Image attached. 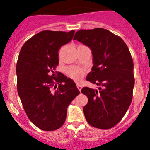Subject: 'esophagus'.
I'll use <instances>...</instances> for the list:
<instances>
[{
	"mask_svg": "<svg viewBox=\"0 0 150 150\" xmlns=\"http://www.w3.org/2000/svg\"><path fill=\"white\" fill-rule=\"evenodd\" d=\"M77 87H78V90H79L80 91H81V89H82V86H81V85L79 84V83H77Z\"/></svg>",
	"mask_w": 150,
	"mask_h": 150,
	"instance_id": "1",
	"label": "esophagus"
}]
</instances>
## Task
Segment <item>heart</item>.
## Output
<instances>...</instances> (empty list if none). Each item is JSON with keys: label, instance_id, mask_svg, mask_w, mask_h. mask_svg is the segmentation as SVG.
Listing matches in <instances>:
<instances>
[{"label": "heart", "instance_id": "1", "mask_svg": "<svg viewBox=\"0 0 150 150\" xmlns=\"http://www.w3.org/2000/svg\"><path fill=\"white\" fill-rule=\"evenodd\" d=\"M68 74L75 81H80L84 75V71L81 68L72 67L68 69Z\"/></svg>", "mask_w": 150, "mask_h": 150}]
</instances>
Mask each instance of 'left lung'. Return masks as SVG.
<instances>
[{"mask_svg": "<svg viewBox=\"0 0 150 150\" xmlns=\"http://www.w3.org/2000/svg\"><path fill=\"white\" fill-rule=\"evenodd\" d=\"M90 48L91 72L86 81L100 86L85 87L88 97L85 117L91 126L109 129L118 123L131 103L134 86V62L128 46L119 36L103 28L81 30L73 38Z\"/></svg>", "mask_w": 150, "mask_h": 150, "instance_id": "obj_1", "label": "left lung"}]
</instances>
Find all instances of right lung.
I'll return each instance as SVG.
<instances>
[{"mask_svg":"<svg viewBox=\"0 0 150 150\" xmlns=\"http://www.w3.org/2000/svg\"><path fill=\"white\" fill-rule=\"evenodd\" d=\"M74 33L40 32L25 42L19 52L18 93L30 121L43 131H54L64 124L68 106L80 93L71 78L55 72L59 50L71 41Z\"/></svg>","mask_w":150,"mask_h":150,"instance_id":"1","label":"right lung"}]
</instances>
